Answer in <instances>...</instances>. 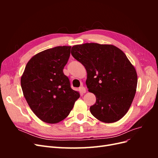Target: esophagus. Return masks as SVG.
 <instances>
[{"mask_svg":"<svg viewBox=\"0 0 158 158\" xmlns=\"http://www.w3.org/2000/svg\"><path fill=\"white\" fill-rule=\"evenodd\" d=\"M79 91H80V92L81 94H85V92H86V89H85V88L84 86L80 87Z\"/></svg>","mask_w":158,"mask_h":158,"instance_id":"obj_1","label":"esophagus"}]
</instances>
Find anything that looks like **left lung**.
<instances>
[{
  "label": "left lung",
  "mask_w": 158,
  "mask_h": 158,
  "mask_svg": "<svg viewBox=\"0 0 158 158\" xmlns=\"http://www.w3.org/2000/svg\"><path fill=\"white\" fill-rule=\"evenodd\" d=\"M72 50L73 56L86 69L89 92L96 97L91 113L104 123L120 120L131 106L138 81L126 55L114 45L95 43L76 45Z\"/></svg>",
  "instance_id": "left-lung-1"
}]
</instances>
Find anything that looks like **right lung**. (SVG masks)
Returning <instances> with one entry per match:
<instances>
[{"mask_svg":"<svg viewBox=\"0 0 158 158\" xmlns=\"http://www.w3.org/2000/svg\"><path fill=\"white\" fill-rule=\"evenodd\" d=\"M70 49V46H58L39 52L27 63L22 74L23 95L32 111L44 122L63 121L80 98L63 73Z\"/></svg>","mask_w":158,"mask_h":158,"instance_id":"right-lung-1","label":"right lung"}]
</instances>
